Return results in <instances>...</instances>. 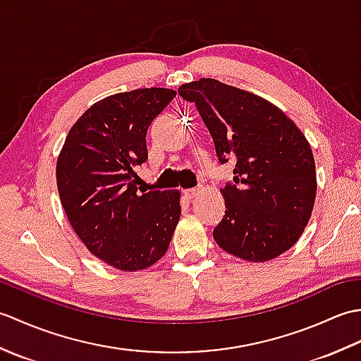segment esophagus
<instances>
[{"label":"esophagus","mask_w":361,"mask_h":361,"mask_svg":"<svg viewBox=\"0 0 361 361\" xmlns=\"http://www.w3.org/2000/svg\"><path fill=\"white\" fill-rule=\"evenodd\" d=\"M198 192H200V188H190V189L185 190V195L188 198H194V197L198 195Z\"/></svg>","instance_id":"esophagus-1"}]
</instances>
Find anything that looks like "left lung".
I'll return each instance as SVG.
<instances>
[{
	"label": "left lung",
	"instance_id": "8db88e82",
	"mask_svg": "<svg viewBox=\"0 0 361 361\" xmlns=\"http://www.w3.org/2000/svg\"><path fill=\"white\" fill-rule=\"evenodd\" d=\"M178 94L194 102L219 161H234L221 189L225 216L214 240L229 255L265 262L293 247L307 226L317 197L310 144L278 106L216 79L185 83Z\"/></svg>",
	"mask_w": 361,
	"mask_h": 361
}]
</instances>
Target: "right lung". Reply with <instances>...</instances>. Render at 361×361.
Segmentation results:
<instances>
[{"label": "right lung", "instance_id": "add662e5", "mask_svg": "<svg viewBox=\"0 0 361 361\" xmlns=\"http://www.w3.org/2000/svg\"><path fill=\"white\" fill-rule=\"evenodd\" d=\"M176 91L141 88L91 105L68 133L57 188L83 245L118 270L136 271L166 255L180 220L178 190H137L147 128Z\"/></svg>", "mask_w": 361, "mask_h": 361}]
</instances>
